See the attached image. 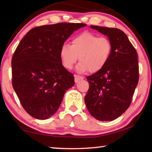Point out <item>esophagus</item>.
Instances as JSON below:
<instances>
[{
	"mask_svg": "<svg viewBox=\"0 0 152 152\" xmlns=\"http://www.w3.org/2000/svg\"><path fill=\"white\" fill-rule=\"evenodd\" d=\"M83 79H84V78L82 76L76 75V74L74 75V81H75L76 83H77V82H78L80 80H83Z\"/></svg>",
	"mask_w": 152,
	"mask_h": 152,
	"instance_id": "esophagus-1",
	"label": "esophagus"
}]
</instances>
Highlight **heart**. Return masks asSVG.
Instances as JSON below:
<instances>
[{
  "mask_svg": "<svg viewBox=\"0 0 152 152\" xmlns=\"http://www.w3.org/2000/svg\"><path fill=\"white\" fill-rule=\"evenodd\" d=\"M113 46L106 37H99L91 32H84L76 35L72 40V45L64 43L60 48L61 63L70 70L78 61L76 67L79 73L90 72H98L103 69L109 60Z\"/></svg>",
  "mask_w": 152,
  "mask_h": 152,
  "instance_id": "heart-1",
  "label": "heart"
}]
</instances>
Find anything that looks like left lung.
I'll use <instances>...</instances> for the list:
<instances>
[{
    "label": "left lung",
    "mask_w": 152,
    "mask_h": 152,
    "mask_svg": "<svg viewBox=\"0 0 152 152\" xmlns=\"http://www.w3.org/2000/svg\"><path fill=\"white\" fill-rule=\"evenodd\" d=\"M91 28L107 36L113 50L103 69L86 77L89 89L84 101L95 119L113 121L125 113L132 102L139 80L137 53L123 31L94 25Z\"/></svg>",
    "instance_id": "obj_1"
}]
</instances>
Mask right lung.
<instances>
[{
    "label": "right lung",
    "instance_id": "obj_1",
    "mask_svg": "<svg viewBox=\"0 0 152 152\" xmlns=\"http://www.w3.org/2000/svg\"><path fill=\"white\" fill-rule=\"evenodd\" d=\"M84 23H61L37 27L20 41L12 56V83L20 104L33 118L45 120L59 109L65 92L74 85L60 51Z\"/></svg>",
    "mask_w": 152,
    "mask_h": 152
}]
</instances>
